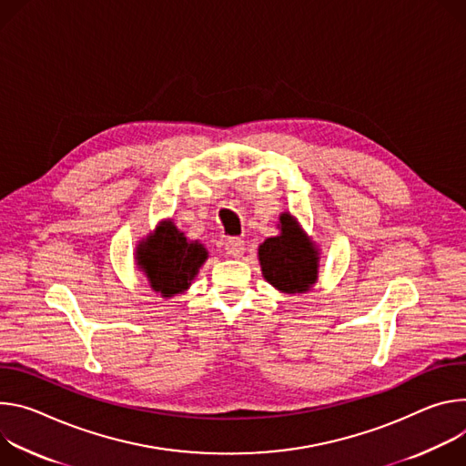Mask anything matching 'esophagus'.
Wrapping results in <instances>:
<instances>
[{
    "mask_svg": "<svg viewBox=\"0 0 466 466\" xmlns=\"http://www.w3.org/2000/svg\"><path fill=\"white\" fill-rule=\"evenodd\" d=\"M244 249H246V244H244V240L238 238V237H233V238H229V240L226 242V253H228L229 257H233V259H238V257H242Z\"/></svg>",
    "mask_w": 466,
    "mask_h": 466,
    "instance_id": "1",
    "label": "esophagus"
}]
</instances>
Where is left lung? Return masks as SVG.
<instances>
[{"mask_svg":"<svg viewBox=\"0 0 466 466\" xmlns=\"http://www.w3.org/2000/svg\"><path fill=\"white\" fill-rule=\"evenodd\" d=\"M278 229L257 249L263 278L283 294L309 292L319 281L320 249L290 213L279 215Z\"/></svg>","mask_w":466,"mask_h":466,"instance_id":"1","label":"left lung"}]
</instances>
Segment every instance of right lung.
Instances as JSON below:
<instances>
[{
    "mask_svg": "<svg viewBox=\"0 0 466 466\" xmlns=\"http://www.w3.org/2000/svg\"><path fill=\"white\" fill-rule=\"evenodd\" d=\"M209 251L199 242L185 237L168 218L155 226L137 244L135 261L149 281L153 292L163 298L185 294L196 279Z\"/></svg>",
    "mask_w": 466,
    "mask_h": 466,
    "instance_id": "1",
    "label": "right lung"
}]
</instances>
